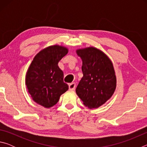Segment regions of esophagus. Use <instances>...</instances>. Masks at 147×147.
<instances>
[{
  "label": "esophagus",
  "instance_id": "esophagus-1",
  "mask_svg": "<svg viewBox=\"0 0 147 147\" xmlns=\"http://www.w3.org/2000/svg\"><path fill=\"white\" fill-rule=\"evenodd\" d=\"M75 88H76V84L75 83H71V84H69V90L73 91V90H74V89H75Z\"/></svg>",
  "mask_w": 147,
  "mask_h": 147
}]
</instances>
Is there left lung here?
<instances>
[{
    "label": "left lung",
    "mask_w": 147,
    "mask_h": 147,
    "mask_svg": "<svg viewBox=\"0 0 147 147\" xmlns=\"http://www.w3.org/2000/svg\"><path fill=\"white\" fill-rule=\"evenodd\" d=\"M76 53L82 60L84 76L76 93L86 106L98 108L115 91L117 80L113 63L106 54L95 47L78 49Z\"/></svg>",
    "instance_id": "left-lung-1"
}]
</instances>
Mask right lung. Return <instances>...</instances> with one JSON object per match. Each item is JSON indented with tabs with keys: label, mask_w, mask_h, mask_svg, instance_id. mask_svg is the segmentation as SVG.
Returning a JSON list of instances; mask_svg holds the SVG:
<instances>
[{
	"label": "right lung",
	"mask_w": 147,
	"mask_h": 147,
	"mask_svg": "<svg viewBox=\"0 0 147 147\" xmlns=\"http://www.w3.org/2000/svg\"><path fill=\"white\" fill-rule=\"evenodd\" d=\"M67 53V48L55 45L43 49L34 57L27 71L25 84L35 102L51 108L68 90V85L63 82V71L58 65Z\"/></svg>",
	"instance_id": "obj_1"
}]
</instances>
